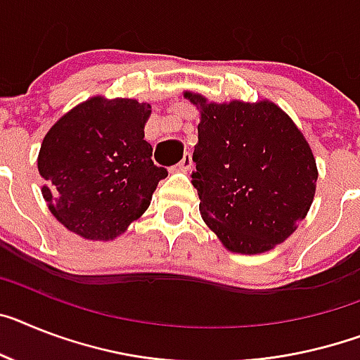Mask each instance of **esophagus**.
I'll return each mask as SVG.
<instances>
[{"label":"esophagus","instance_id":"esophagus-1","mask_svg":"<svg viewBox=\"0 0 360 360\" xmlns=\"http://www.w3.org/2000/svg\"><path fill=\"white\" fill-rule=\"evenodd\" d=\"M190 168H192V155H190V153H185V155H183V159H181V161L175 165V170L188 172Z\"/></svg>","mask_w":360,"mask_h":360}]
</instances>
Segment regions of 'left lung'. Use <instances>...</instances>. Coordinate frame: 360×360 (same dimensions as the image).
<instances>
[{"mask_svg": "<svg viewBox=\"0 0 360 360\" xmlns=\"http://www.w3.org/2000/svg\"><path fill=\"white\" fill-rule=\"evenodd\" d=\"M185 96L201 108L192 185L205 223L234 252L258 255L282 243L306 217L319 177L300 129L273 102Z\"/></svg>", "mask_w": 360, "mask_h": 360, "instance_id": "1", "label": "left lung"}]
</instances>
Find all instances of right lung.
Returning a JSON list of instances; mask_svg holds the SVG:
<instances>
[{"label":"right lung","instance_id":"add662e5","mask_svg":"<svg viewBox=\"0 0 360 360\" xmlns=\"http://www.w3.org/2000/svg\"><path fill=\"white\" fill-rule=\"evenodd\" d=\"M150 104L95 96L49 129L38 157L54 217L87 240H113L150 205L168 172L144 141Z\"/></svg>","mask_w":360,"mask_h":360}]
</instances>
